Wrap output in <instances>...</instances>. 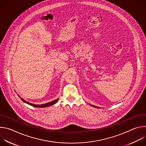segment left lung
<instances>
[{"label": "left lung", "instance_id": "8db88e82", "mask_svg": "<svg viewBox=\"0 0 146 146\" xmlns=\"http://www.w3.org/2000/svg\"><path fill=\"white\" fill-rule=\"evenodd\" d=\"M91 106H94V107H95V108H98V107H96V106H93V105H90Z\"/></svg>", "mask_w": 146, "mask_h": 146}]
</instances>
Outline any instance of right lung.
I'll return each instance as SVG.
<instances>
[{
    "instance_id": "add662e5",
    "label": "right lung",
    "mask_w": 146,
    "mask_h": 146,
    "mask_svg": "<svg viewBox=\"0 0 146 146\" xmlns=\"http://www.w3.org/2000/svg\"><path fill=\"white\" fill-rule=\"evenodd\" d=\"M18 96L21 98V99L24 102L28 104V105H31V106H32L33 107H36V108H46V107H48V106H52V105H54V104H55V103H56L58 101V99H55V100H53L52 102H50L49 103H45V104H43V105H35V104H32V103H31L29 102H27L25 100H24V99H23L22 98H21L19 95Z\"/></svg>"
}]
</instances>
